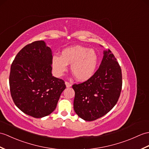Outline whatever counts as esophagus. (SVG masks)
Here are the masks:
<instances>
[{"mask_svg":"<svg viewBox=\"0 0 149 149\" xmlns=\"http://www.w3.org/2000/svg\"><path fill=\"white\" fill-rule=\"evenodd\" d=\"M65 84H66L67 88H70V86H72V84H70V82H67V81L65 82Z\"/></svg>","mask_w":149,"mask_h":149,"instance_id":"1","label":"esophagus"}]
</instances>
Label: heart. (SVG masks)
<instances>
[{
	"mask_svg": "<svg viewBox=\"0 0 149 149\" xmlns=\"http://www.w3.org/2000/svg\"><path fill=\"white\" fill-rule=\"evenodd\" d=\"M98 57L96 51L88 47L75 46L67 47L61 52V56L54 55L52 65L55 74L60 77L70 65V70L77 80L86 81L90 79L97 67Z\"/></svg>",
	"mask_w": 149,
	"mask_h": 149,
	"instance_id": "heart-1",
	"label": "heart"
}]
</instances>
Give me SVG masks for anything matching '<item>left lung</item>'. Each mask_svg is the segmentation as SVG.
I'll list each match as a JSON object with an SVG mask.
<instances>
[{"label": "left lung", "mask_w": 149, "mask_h": 149, "mask_svg": "<svg viewBox=\"0 0 149 149\" xmlns=\"http://www.w3.org/2000/svg\"><path fill=\"white\" fill-rule=\"evenodd\" d=\"M92 77L74 84V109L81 119L92 121L105 116L116 105L122 89V72L119 63L108 49Z\"/></svg>", "instance_id": "1"}]
</instances>
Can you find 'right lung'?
Returning <instances> with one entry per match:
<instances>
[{"instance_id": "obj_1", "label": "right lung", "mask_w": 149, "mask_h": 149, "mask_svg": "<svg viewBox=\"0 0 149 149\" xmlns=\"http://www.w3.org/2000/svg\"><path fill=\"white\" fill-rule=\"evenodd\" d=\"M52 51L43 40L26 45L13 61L9 75L10 92L15 104L35 118L55 110L65 82L52 75Z\"/></svg>"}]
</instances>
